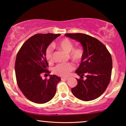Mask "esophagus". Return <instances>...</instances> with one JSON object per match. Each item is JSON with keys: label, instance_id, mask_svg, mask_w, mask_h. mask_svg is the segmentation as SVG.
<instances>
[{"label": "esophagus", "instance_id": "esophagus-1", "mask_svg": "<svg viewBox=\"0 0 126 126\" xmlns=\"http://www.w3.org/2000/svg\"><path fill=\"white\" fill-rule=\"evenodd\" d=\"M61 80H67L68 78H66V77H61Z\"/></svg>", "mask_w": 126, "mask_h": 126}]
</instances>
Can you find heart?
<instances>
[{
    "mask_svg": "<svg viewBox=\"0 0 126 126\" xmlns=\"http://www.w3.org/2000/svg\"><path fill=\"white\" fill-rule=\"evenodd\" d=\"M58 48L66 53L70 59L79 63L81 61L84 55V51L79 47H73V44L68 38L63 39L57 44ZM45 57L49 63L53 61V48L52 46H49L45 51ZM75 65L72 63H58L53 69V72L56 75L61 77H67L70 72L75 69Z\"/></svg>",
    "mask_w": 126,
    "mask_h": 126,
    "instance_id": "obj_1",
    "label": "heart"
}]
</instances>
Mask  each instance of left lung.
<instances>
[{
  "label": "left lung",
  "mask_w": 126,
  "mask_h": 126,
  "mask_svg": "<svg viewBox=\"0 0 126 126\" xmlns=\"http://www.w3.org/2000/svg\"><path fill=\"white\" fill-rule=\"evenodd\" d=\"M65 36L80 42L84 55L76 71L81 78L71 91L74 96L83 101L97 99L106 90L111 80L112 60L106 46L97 39L82 33H67ZM84 75L85 80H82Z\"/></svg>",
  "instance_id": "1"
}]
</instances>
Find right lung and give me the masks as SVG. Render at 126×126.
I'll return each instance as SVG.
<instances>
[{
  "label": "right lung",
  "mask_w": 126,
  "mask_h": 126,
  "mask_svg": "<svg viewBox=\"0 0 126 126\" xmlns=\"http://www.w3.org/2000/svg\"><path fill=\"white\" fill-rule=\"evenodd\" d=\"M61 34H36L27 39L17 53L15 63V75L19 88L32 102L43 104L54 97L56 86L61 79L50 75L43 80L42 73L49 74L45 57L46 50L50 44Z\"/></svg>",
  "instance_id": "add662e5"
}]
</instances>
